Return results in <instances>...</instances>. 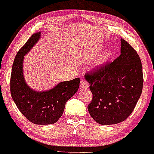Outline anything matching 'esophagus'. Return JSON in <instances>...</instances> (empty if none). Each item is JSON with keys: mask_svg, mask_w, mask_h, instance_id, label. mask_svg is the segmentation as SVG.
I'll return each mask as SVG.
<instances>
[{"mask_svg": "<svg viewBox=\"0 0 154 154\" xmlns=\"http://www.w3.org/2000/svg\"><path fill=\"white\" fill-rule=\"evenodd\" d=\"M89 86V84H88V82H86L84 79H82L80 82V87L81 89H86Z\"/></svg>", "mask_w": 154, "mask_h": 154, "instance_id": "obj_1", "label": "esophagus"}]
</instances>
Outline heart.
I'll return each instance as SVG.
<instances>
[{"label": "heart", "mask_w": 154, "mask_h": 154, "mask_svg": "<svg viewBox=\"0 0 154 154\" xmlns=\"http://www.w3.org/2000/svg\"><path fill=\"white\" fill-rule=\"evenodd\" d=\"M106 57H107V56H104V57H103L102 58L101 60H100V62H99V64H101V63H103V62L105 61V59H106Z\"/></svg>", "instance_id": "obj_1"}]
</instances>
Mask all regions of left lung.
<instances>
[{"label":"left lung","mask_w":154,"mask_h":154,"mask_svg":"<svg viewBox=\"0 0 154 154\" xmlns=\"http://www.w3.org/2000/svg\"><path fill=\"white\" fill-rule=\"evenodd\" d=\"M121 54L86 72L92 100L88 105L91 118L103 125L120 123L132 113L143 85L140 58L125 40H121Z\"/></svg>","instance_id":"8db88e82"}]
</instances>
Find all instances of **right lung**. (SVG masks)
Instances as JSON below:
<instances>
[{
  "label": "right lung",
  "instance_id": "add662e5",
  "mask_svg": "<svg viewBox=\"0 0 154 154\" xmlns=\"http://www.w3.org/2000/svg\"><path fill=\"white\" fill-rule=\"evenodd\" d=\"M41 32L30 36L18 51L12 65L10 91L19 110L27 120L35 124L56 123L63 115L65 103L78 91L80 79L61 82L47 91L37 92L26 84L22 73L24 55L38 41Z\"/></svg>",
  "mask_w": 154,
  "mask_h": 154
}]
</instances>
